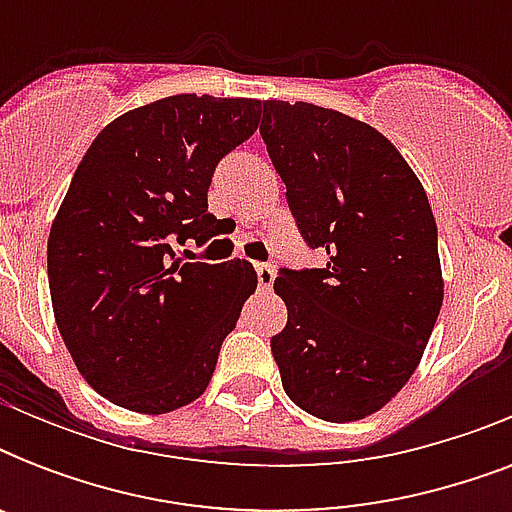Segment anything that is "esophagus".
<instances>
[{
  "label": "esophagus",
  "mask_w": 512,
  "mask_h": 512,
  "mask_svg": "<svg viewBox=\"0 0 512 512\" xmlns=\"http://www.w3.org/2000/svg\"><path fill=\"white\" fill-rule=\"evenodd\" d=\"M255 271H257V284H260V289L268 292V289L273 287V281H276V268H273V265L260 263L255 265Z\"/></svg>",
  "instance_id": "obj_1"
}]
</instances>
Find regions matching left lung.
Masks as SVG:
<instances>
[{
  "label": "left lung",
  "instance_id": "8db88e82",
  "mask_svg": "<svg viewBox=\"0 0 512 512\" xmlns=\"http://www.w3.org/2000/svg\"><path fill=\"white\" fill-rule=\"evenodd\" d=\"M287 201L327 265L276 276L271 340L287 396L327 422L380 412L420 364L444 303L436 217L420 177L372 124L305 100H263Z\"/></svg>",
  "mask_w": 512,
  "mask_h": 512
}]
</instances>
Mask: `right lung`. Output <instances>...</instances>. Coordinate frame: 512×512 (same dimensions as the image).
<instances>
[{
  "label": "right lung",
  "instance_id": "add662e5",
  "mask_svg": "<svg viewBox=\"0 0 512 512\" xmlns=\"http://www.w3.org/2000/svg\"><path fill=\"white\" fill-rule=\"evenodd\" d=\"M260 100L170 95L106 124L47 239L55 324L111 404L167 414L207 390L220 345L257 289L247 260L185 263L215 236V164L257 130Z\"/></svg>",
  "mask_w": 512,
  "mask_h": 512
}]
</instances>
